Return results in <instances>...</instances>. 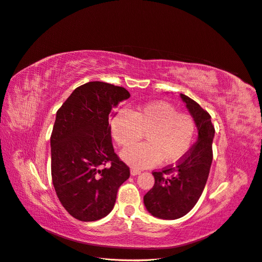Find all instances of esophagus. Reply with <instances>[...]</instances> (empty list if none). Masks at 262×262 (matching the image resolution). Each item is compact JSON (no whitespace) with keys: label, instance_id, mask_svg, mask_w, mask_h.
I'll return each instance as SVG.
<instances>
[{"label":"esophagus","instance_id":"obj_1","mask_svg":"<svg viewBox=\"0 0 262 262\" xmlns=\"http://www.w3.org/2000/svg\"><path fill=\"white\" fill-rule=\"evenodd\" d=\"M141 173V171L137 170V168H130V174L133 176H136V175H139Z\"/></svg>","mask_w":262,"mask_h":262}]
</instances>
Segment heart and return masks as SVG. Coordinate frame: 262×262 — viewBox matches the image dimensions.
<instances>
[{"label":"heart","instance_id":"1","mask_svg":"<svg viewBox=\"0 0 262 262\" xmlns=\"http://www.w3.org/2000/svg\"><path fill=\"white\" fill-rule=\"evenodd\" d=\"M114 140L122 147L139 141L146 134L147 142L125 149L122 159L134 167L175 163L186 156L196 138L197 126L193 117L182 113L170 103L156 101L135 111L121 110L111 121Z\"/></svg>","mask_w":262,"mask_h":262}]
</instances>
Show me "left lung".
<instances>
[{"instance_id": "obj_1", "label": "left lung", "mask_w": 262, "mask_h": 262, "mask_svg": "<svg viewBox=\"0 0 262 262\" xmlns=\"http://www.w3.org/2000/svg\"><path fill=\"white\" fill-rule=\"evenodd\" d=\"M181 98L195 119L197 142L179 164L154 172V187L143 196L149 213L163 220L182 217L195 207L204 191L212 163L214 127L211 116L189 97L181 94Z\"/></svg>"}]
</instances>
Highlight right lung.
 Returning <instances> with one entry per match:
<instances>
[{"label": "right lung", "instance_id": "obj_1", "mask_svg": "<svg viewBox=\"0 0 262 262\" xmlns=\"http://www.w3.org/2000/svg\"><path fill=\"white\" fill-rule=\"evenodd\" d=\"M129 97L123 87L90 81L76 88L56 112L50 139L52 182L61 204L77 220L106 216L128 180L129 167L114 152L108 117Z\"/></svg>", "mask_w": 262, "mask_h": 262}]
</instances>
